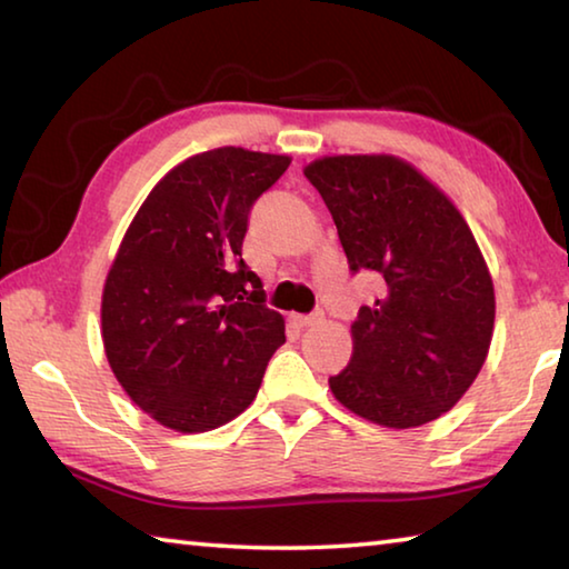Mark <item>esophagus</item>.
<instances>
[{"mask_svg": "<svg viewBox=\"0 0 569 569\" xmlns=\"http://www.w3.org/2000/svg\"><path fill=\"white\" fill-rule=\"evenodd\" d=\"M323 319V316L321 313H306V316H296V323L298 326H313V323H319Z\"/></svg>", "mask_w": 569, "mask_h": 569, "instance_id": "esophagus-1", "label": "esophagus"}]
</instances>
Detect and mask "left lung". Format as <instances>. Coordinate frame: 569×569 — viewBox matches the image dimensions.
<instances>
[{"label":"left lung","instance_id":"1","mask_svg":"<svg viewBox=\"0 0 569 569\" xmlns=\"http://www.w3.org/2000/svg\"><path fill=\"white\" fill-rule=\"evenodd\" d=\"M353 273L383 281L351 326L353 356L333 397L391 429L439 419L487 359L495 286L465 218L439 188L391 156H336L308 166Z\"/></svg>","mask_w":569,"mask_h":569}]
</instances>
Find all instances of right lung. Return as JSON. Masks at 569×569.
Returning a JSON list of instances; mask_svg holds the SVG:
<instances>
[{"label":"right lung","mask_w":569,"mask_h":569,"mask_svg":"<svg viewBox=\"0 0 569 569\" xmlns=\"http://www.w3.org/2000/svg\"><path fill=\"white\" fill-rule=\"evenodd\" d=\"M291 160L218 148L162 178L122 238L102 293V341L128 397L196 435L236 419L286 341L243 261L253 203Z\"/></svg>","instance_id":"obj_1"}]
</instances>
